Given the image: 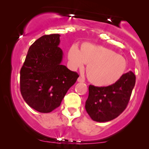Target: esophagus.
I'll use <instances>...</instances> for the list:
<instances>
[{
  "label": "esophagus",
  "instance_id": "obj_1",
  "mask_svg": "<svg viewBox=\"0 0 149 149\" xmlns=\"http://www.w3.org/2000/svg\"><path fill=\"white\" fill-rule=\"evenodd\" d=\"M77 80H78V82H79V83H83V82H84V80H83L82 78H80V77H79Z\"/></svg>",
  "mask_w": 149,
  "mask_h": 149
}]
</instances>
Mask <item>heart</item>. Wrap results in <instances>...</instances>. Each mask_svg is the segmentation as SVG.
I'll use <instances>...</instances> for the list:
<instances>
[{"mask_svg": "<svg viewBox=\"0 0 149 149\" xmlns=\"http://www.w3.org/2000/svg\"><path fill=\"white\" fill-rule=\"evenodd\" d=\"M69 65L72 70L82 69L88 64L86 73L89 81L97 86L114 84L123 76L127 61L123 56L102 45L83 42L80 50L76 45L67 52Z\"/></svg>", "mask_w": 149, "mask_h": 149, "instance_id": "b5f03b06", "label": "heart"}]
</instances>
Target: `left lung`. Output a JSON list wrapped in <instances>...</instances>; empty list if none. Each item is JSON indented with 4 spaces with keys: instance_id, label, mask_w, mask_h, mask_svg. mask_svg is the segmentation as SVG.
Masks as SVG:
<instances>
[{
    "instance_id": "8db88e82",
    "label": "left lung",
    "mask_w": 149,
    "mask_h": 149,
    "mask_svg": "<svg viewBox=\"0 0 149 149\" xmlns=\"http://www.w3.org/2000/svg\"><path fill=\"white\" fill-rule=\"evenodd\" d=\"M132 71L125 73L116 83L107 87L89 86L85 109L96 122H108L117 118L125 109L135 85Z\"/></svg>"
}]
</instances>
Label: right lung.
Here are the masks:
<instances>
[{"label":"right lung","instance_id":"1","mask_svg":"<svg viewBox=\"0 0 149 149\" xmlns=\"http://www.w3.org/2000/svg\"><path fill=\"white\" fill-rule=\"evenodd\" d=\"M59 34L45 35L30 46L20 71V91L26 104L40 113L60 106L79 76L61 64Z\"/></svg>","mask_w":149,"mask_h":149}]
</instances>
